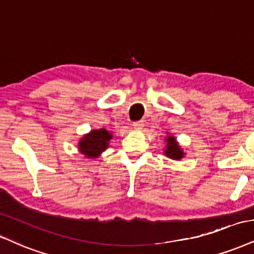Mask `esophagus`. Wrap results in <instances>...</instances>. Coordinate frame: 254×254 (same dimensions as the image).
<instances>
[{
	"label": "esophagus",
	"instance_id": "34e87169",
	"mask_svg": "<svg viewBox=\"0 0 254 254\" xmlns=\"http://www.w3.org/2000/svg\"><path fill=\"white\" fill-rule=\"evenodd\" d=\"M143 126H145V125H143V121H136L133 124L134 129H136V130H141Z\"/></svg>",
	"mask_w": 254,
	"mask_h": 254
}]
</instances>
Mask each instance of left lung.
Segmentation results:
<instances>
[{
	"label": "left lung",
	"mask_w": 254,
	"mask_h": 254,
	"mask_svg": "<svg viewBox=\"0 0 254 254\" xmlns=\"http://www.w3.org/2000/svg\"><path fill=\"white\" fill-rule=\"evenodd\" d=\"M166 147L164 148V154L167 156V158L172 159V160H181L184 158L186 153L184 152L183 147L180 146V143L178 142L177 137L172 134H168L167 136L165 137Z\"/></svg>",
	"instance_id": "left-lung-1"
}]
</instances>
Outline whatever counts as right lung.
I'll list each match as a JSON object with an SVG mask.
<instances>
[{
    "mask_svg": "<svg viewBox=\"0 0 254 254\" xmlns=\"http://www.w3.org/2000/svg\"><path fill=\"white\" fill-rule=\"evenodd\" d=\"M113 139V133L105 128L92 129L89 133L80 137L77 143L79 152L88 159H96L108 148L109 141Z\"/></svg>",
    "mask_w": 254,
    "mask_h": 254,
    "instance_id": "1",
    "label": "right lung"
}]
</instances>
